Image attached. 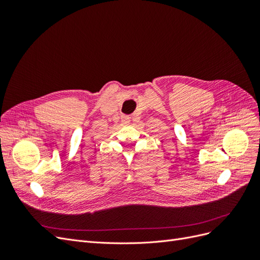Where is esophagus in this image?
Instances as JSON below:
<instances>
[{"instance_id":"esophagus-1","label":"esophagus","mask_w":260,"mask_h":260,"mask_svg":"<svg viewBox=\"0 0 260 260\" xmlns=\"http://www.w3.org/2000/svg\"><path fill=\"white\" fill-rule=\"evenodd\" d=\"M121 121L124 123V124H128L130 122V117L129 116H122L121 117Z\"/></svg>"}]
</instances>
